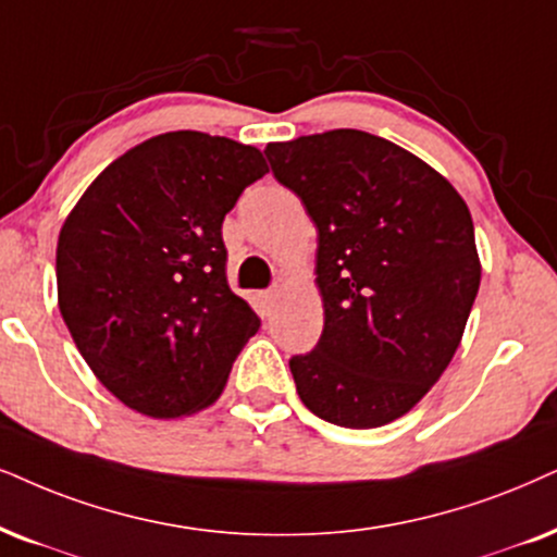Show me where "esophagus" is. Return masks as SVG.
<instances>
[{
    "instance_id": "1",
    "label": "esophagus",
    "mask_w": 557,
    "mask_h": 557,
    "mask_svg": "<svg viewBox=\"0 0 557 557\" xmlns=\"http://www.w3.org/2000/svg\"><path fill=\"white\" fill-rule=\"evenodd\" d=\"M280 295H283V290H280V287H270V290H264V293H262V302H264L267 311H272V308L277 306Z\"/></svg>"
}]
</instances>
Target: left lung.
<instances>
[{"label":"left lung","mask_w":557,"mask_h":557,"mask_svg":"<svg viewBox=\"0 0 557 557\" xmlns=\"http://www.w3.org/2000/svg\"><path fill=\"white\" fill-rule=\"evenodd\" d=\"M319 231L323 331L290 372L308 411L375 429L411 411L460 347L481 285L473 218L426 161L364 131L267 144Z\"/></svg>","instance_id":"8db88e82"}]
</instances>
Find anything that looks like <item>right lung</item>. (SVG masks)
Instances as JSON below:
<instances>
[{"label": "right lung", "mask_w": 557, "mask_h": 557, "mask_svg": "<svg viewBox=\"0 0 557 557\" xmlns=\"http://www.w3.org/2000/svg\"><path fill=\"white\" fill-rule=\"evenodd\" d=\"M267 172L255 146L161 133L112 161L63 221L61 315L97 380L133 411L180 419L215 404L259 331L228 287L221 226Z\"/></svg>", "instance_id": "obj_1"}]
</instances>
